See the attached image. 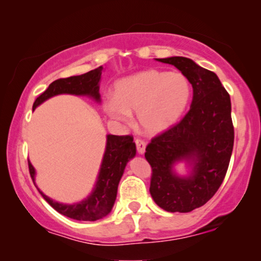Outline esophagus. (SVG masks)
Masks as SVG:
<instances>
[{
	"label": "esophagus",
	"instance_id": "1",
	"mask_svg": "<svg viewBox=\"0 0 261 261\" xmlns=\"http://www.w3.org/2000/svg\"><path fill=\"white\" fill-rule=\"evenodd\" d=\"M135 143H136L137 152L142 154L143 152H145V149H146V142H145V141H143L142 139H139V137H137V139H135Z\"/></svg>",
	"mask_w": 261,
	"mask_h": 261
}]
</instances>
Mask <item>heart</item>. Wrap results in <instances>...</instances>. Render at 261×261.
<instances>
[{"mask_svg": "<svg viewBox=\"0 0 261 261\" xmlns=\"http://www.w3.org/2000/svg\"><path fill=\"white\" fill-rule=\"evenodd\" d=\"M190 97V82L182 73L147 70L119 81L114 99L104 108L121 122H128L130 114L137 113L142 130L155 134L180 119Z\"/></svg>", "mask_w": 261, "mask_h": 261, "instance_id": "obj_1", "label": "heart"}]
</instances>
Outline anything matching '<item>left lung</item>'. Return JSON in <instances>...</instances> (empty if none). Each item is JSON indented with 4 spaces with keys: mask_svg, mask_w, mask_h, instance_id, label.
Masks as SVG:
<instances>
[{
    "mask_svg": "<svg viewBox=\"0 0 261 261\" xmlns=\"http://www.w3.org/2000/svg\"><path fill=\"white\" fill-rule=\"evenodd\" d=\"M158 61L181 71L193 86V101L180 121L155 135L146 147L152 168L149 193L166 211L190 212L216 194L228 169L234 143L230 98L216 73L193 60L174 56ZM178 160L194 164L190 177L172 173Z\"/></svg>",
    "mask_w": 261,
    "mask_h": 261,
    "instance_id": "8db88e82",
    "label": "left lung"
}]
</instances>
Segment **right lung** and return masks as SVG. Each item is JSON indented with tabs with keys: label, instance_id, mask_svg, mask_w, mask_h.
<instances>
[{
	"label": "right lung",
	"instance_id": "right-lung-1",
	"mask_svg": "<svg viewBox=\"0 0 261 261\" xmlns=\"http://www.w3.org/2000/svg\"><path fill=\"white\" fill-rule=\"evenodd\" d=\"M103 67H98L95 70L89 71L81 76H72L67 79H59L47 87L35 99L33 104V109H35L39 104L44 100L49 99L54 95L68 93L76 95H91L95 100L100 99L99 94V80L101 77ZM136 154V146H135L134 137L131 135L124 136H115L108 135L107 149L101 162L100 173L98 176L97 185L92 195L86 200L74 205H64L44 195L40 190L39 193L46 200V202L55 208L59 214L66 217L73 218L77 221H97L99 218L107 216L112 211L114 202L118 193V185L120 181L125 166L134 155ZM28 168L31 176L34 181L35 170L33 168L31 162H28Z\"/></svg>",
	"mask_w": 261,
	"mask_h": 261
}]
</instances>
